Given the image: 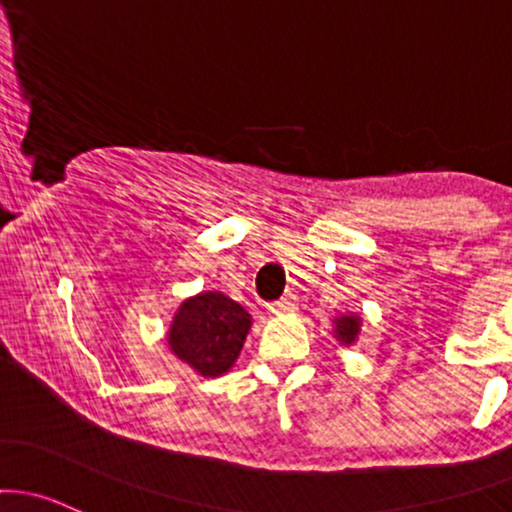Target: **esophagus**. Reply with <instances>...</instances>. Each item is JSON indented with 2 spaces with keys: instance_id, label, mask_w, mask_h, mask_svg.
Segmentation results:
<instances>
[{
  "instance_id": "obj_1",
  "label": "esophagus",
  "mask_w": 512,
  "mask_h": 512,
  "mask_svg": "<svg viewBox=\"0 0 512 512\" xmlns=\"http://www.w3.org/2000/svg\"><path fill=\"white\" fill-rule=\"evenodd\" d=\"M267 308H269V313H274V316H279V313L294 311V308H296V296L286 294V296H282V299H279V301L269 303Z\"/></svg>"
}]
</instances>
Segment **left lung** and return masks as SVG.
<instances>
[{
	"label": "left lung",
	"mask_w": 512,
	"mask_h": 512,
	"mask_svg": "<svg viewBox=\"0 0 512 512\" xmlns=\"http://www.w3.org/2000/svg\"><path fill=\"white\" fill-rule=\"evenodd\" d=\"M359 325H362V320H359V316H352V313L335 318V338L340 340V345H352L357 340Z\"/></svg>",
	"instance_id": "8db88e82"
}]
</instances>
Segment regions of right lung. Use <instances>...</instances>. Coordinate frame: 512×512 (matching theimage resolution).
Segmentation results:
<instances>
[{
    "mask_svg": "<svg viewBox=\"0 0 512 512\" xmlns=\"http://www.w3.org/2000/svg\"><path fill=\"white\" fill-rule=\"evenodd\" d=\"M252 318L221 291H201L174 313L167 345L201 376L226 374L238 359Z\"/></svg>",
    "mask_w": 512,
    "mask_h": 512,
    "instance_id": "right-lung-1",
    "label": "right lung"
}]
</instances>
